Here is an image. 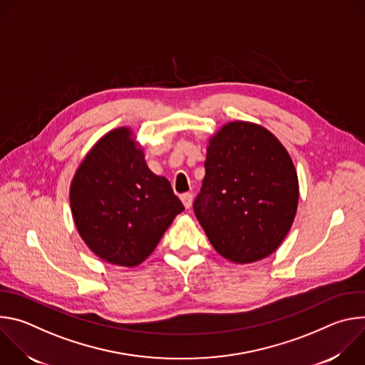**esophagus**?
I'll return each instance as SVG.
<instances>
[{
    "mask_svg": "<svg viewBox=\"0 0 365 365\" xmlns=\"http://www.w3.org/2000/svg\"><path fill=\"white\" fill-rule=\"evenodd\" d=\"M180 199H182V202H183V205H185V207H186V210H189V207L192 206L193 195H192V193H189V192H186V193L180 195Z\"/></svg>",
    "mask_w": 365,
    "mask_h": 365,
    "instance_id": "esophagus-1",
    "label": "esophagus"
}]
</instances>
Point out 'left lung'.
<instances>
[{
    "label": "left lung",
    "mask_w": 365,
    "mask_h": 365,
    "mask_svg": "<svg viewBox=\"0 0 365 365\" xmlns=\"http://www.w3.org/2000/svg\"><path fill=\"white\" fill-rule=\"evenodd\" d=\"M297 200L293 162L269 130L234 121L210 140L193 211L218 254L245 264L274 252L294 221Z\"/></svg>",
    "instance_id": "obj_1"
}]
</instances>
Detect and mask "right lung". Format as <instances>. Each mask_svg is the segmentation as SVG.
I'll return each mask as SVG.
<instances>
[{"instance_id":"add662e5","label":"right lung","mask_w":365,"mask_h":365,"mask_svg":"<svg viewBox=\"0 0 365 365\" xmlns=\"http://www.w3.org/2000/svg\"><path fill=\"white\" fill-rule=\"evenodd\" d=\"M69 196L85 244L103 262L124 267L143 263L185 210L170 182L147 168L143 150L124 127L91 148Z\"/></svg>"}]
</instances>
